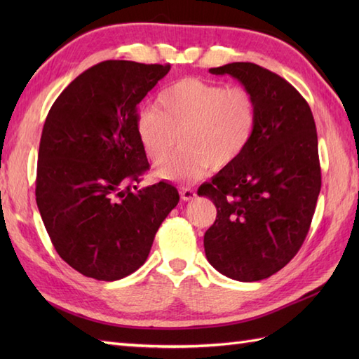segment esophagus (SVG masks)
Segmentation results:
<instances>
[{
    "instance_id": "1",
    "label": "esophagus",
    "mask_w": 359,
    "mask_h": 359,
    "mask_svg": "<svg viewBox=\"0 0 359 359\" xmlns=\"http://www.w3.org/2000/svg\"><path fill=\"white\" fill-rule=\"evenodd\" d=\"M196 197V191L191 188H180V199L184 202H188V201H193Z\"/></svg>"
}]
</instances>
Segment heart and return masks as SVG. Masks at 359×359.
<instances>
[{
	"label": "heart",
	"instance_id": "b5f03b06",
	"mask_svg": "<svg viewBox=\"0 0 359 359\" xmlns=\"http://www.w3.org/2000/svg\"><path fill=\"white\" fill-rule=\"evenodd\" d=\"M257 104L247 88L188 77L158 95L157 108L137 118V137L152 165L166 163L177 144L182 149L158 170L168 180H194L208 170H224L238 160L253 139Z\"/></svg>",
	"mask_w": 359,
	"mask_h": 359
}]
</instances>
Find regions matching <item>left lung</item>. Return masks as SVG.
Masks as SVG:
<instances>
[{"mask_svg": "<svg viewBox=\"0 0 359 359\" xmlns=\"http://www.w3.org/2000/svg\"><path fill=\"white\" fill-rule=\"evenodd\" d=\"M210 72L231 75L255 95L257 123L245 152L197 189L217 208L205 255L228 278L261 280L292 261L310 230L321 191L316 125L306 98L262 66Z\"/></svg>", "mask_w": 359, "mask_h": 359, "instance_id": "8db88e82", "label": "left lung"}]
</instances>
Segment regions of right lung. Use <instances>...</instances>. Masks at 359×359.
<instances>
[{"label":"right lung","mask_w":359,"mask_h":359,"mask_svg":"<svg viewBox=\"0 0 359 359\" xmlns=\"http://www.w3.org/2000/svg\"><path fill=\"white\" fill-rule=\"evenodd\" d=\"M170 69L106 60L80 74L46 117L36 205L60 257L88 278L117 280L140 269L179 203L166 182L137 188L149 170L137 104Z\"/></svg>","instance_id":"1"}]
</instances>
